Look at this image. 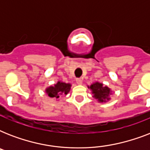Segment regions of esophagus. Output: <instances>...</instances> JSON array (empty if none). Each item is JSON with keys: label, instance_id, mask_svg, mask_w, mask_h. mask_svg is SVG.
<instances>
[{"label": "esophagus", "instance_id": "obj_1", "mask_svg": "<svg viewBox=\"0 0 150 150\" xmlns=\"http://www.w3.org/2000/svg\"><path fill=\"white\" fill-rule=\"evenodd\" d=\"M76 83L78 85H81L82 83V79L81 78H79V79H76Z\"/></svg>", "mask_w": 150, "mask_h": 150}]
</instances>
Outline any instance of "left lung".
I'll return each instance as SVG.
<instances>
[{
    "label": "left lung",
    "instance_id": "left-lung-1",
    "mask_svg": "<svg viewBox=\"0 0 150 150\" xmlns=\"http://www.w3.org/2000/svg\"><path fill=\"white\" fill-rule=\"evenodd\" d=\"M90 89L93 93V97L97 99L99 102H106L107 100H109V96L110 93V89L107 86H103L102 83L100 82H95L90 86Z\"/></svg>",
    "mask_w": 150,
    "mask_h": 150
}]
</instances>
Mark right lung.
I'll return each instance as SVG.
<instances>
[{
  "instance_id": "1",
  "label": "right lung",
  "mask_w": 150,
  "mask_h": 150,
  "mask_svg": "<svg viewBox=\"0 0 150 150\" xmlns=\"http://www.w3.org/2000/svg\"><path fill=\"white\" fill-rule=\"evenodd\" d=\"M71 84L65 82H58L54 86L48 87L46 89V93L51 98L58 99L61 95H67L70 91Z\"/></svg>"
}]
</instances>
